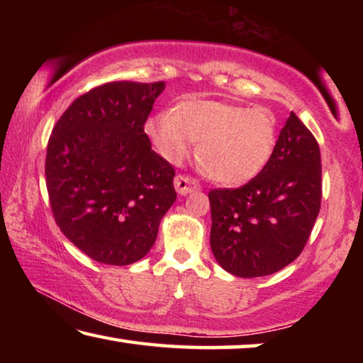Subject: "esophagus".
<instances>
[{"label":"esophagus","mask_w":363,"mask_h":363,"mask_svg":"<svg viewBox=\"0 0 363 363\" xmlns=\"http://www.w3.org/2000/svg\"><path fill=\"white\" fill-rule=\"evenodd\" d=\"M174 187L181 195H187L195 189H200V184L196 179L186 174H177L174 177Z\"/></svg>","instance_id":"1"}]
</instances>
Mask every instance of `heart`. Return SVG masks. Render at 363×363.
Returning <instances> with one entry per match:
<instances>
[{
    "label": "heart",
    "mask_w": 363,
    "mask_h": 363,
    "mask_svg": "<svg viewBox=\"0 0 363 363\" xmlns=\"http://www.w3.org/2000/svg\"><path fill=\"white\" fill-rule=\"evenodd\" d=\"M275 116L266 107L219 101H186L149 121V134L164 158L179 162L190 145L211 179L250 181L266 167L275 147Z\"/></svg>",
    "instance_id": "obj_1"
}]
</instances>
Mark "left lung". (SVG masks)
Masks as SVG:
<instances>
[{"instance_id":"left-lung-1","label":"left lung","mask_w":363,"mask_h":363,"mask_svg":"<svg viewBox=\"0 0 363 363\" xmlns=\"http://www.w3.org/2000/svg\"><path fill=\"white\" fill-rule=\"evenodd\" d=\"M320 163L314 134L291 112L259 174L242 187L210 190V242L220 267L251 279L296 259L320 211Z\"/></svg>"}]
</instances>
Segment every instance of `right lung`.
<instances>
[{
	"mask_svg": "<svg viewBox=\"0 0 363 363\" xmlns=\"http://www.w3.org/2000/svg\"><path fill=\"white\" fill-rule=\"evenodd\" d=\"M164 82H112L73 101L48 140L45 174L64 235L97 262L149 253L176 200L171 164L144 133Z\"/></svg>",
	"mask_w": 363,
	"mask_h": 363,
	"instance_id": "1",
	"label": "right lung"
}]
</instances>
